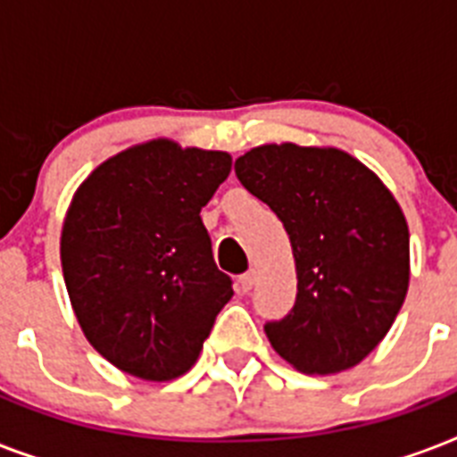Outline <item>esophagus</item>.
Wrapping results in <instances>:
<instances>
[{
  "mask_svg": "<svg viewBox=\"0 0 457 457\" xmlns=\"http://www.w3.org/2000/svg\"><path fill=\"white\" fill-rule=\"evenodd\" d=\"M253 285H256V272L253 270L246 272V275H242V278H239V289H242V292H251V289H253Z\"/></svg>",
  "mask_w": 457,
  "mask_h": 457,
  "instance_id": "1",
  "label": "esophagus"
}]
</instances>
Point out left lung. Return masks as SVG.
Returning a JSON list of instances; mask_svg holds the SVG:
<instances>
[{
  "instance_id": "left-lung-1",
  "label": "left lung",
  "mask_w": 457,
  "mask_h": 457,
  "mask_svg": "<svg viewBox=\"0 0 457 457\" xmlns=\"http://www.w3.org/2000/svg\"><path fill=\"white\" fill-rule=\"evenodd\" d=\"M235 172L282 220L296 261V303L265 325L272 348L305 375L358 365L408 294L411 235L394 194L334 146H256Z\"/></svg>"
}]
</instances>
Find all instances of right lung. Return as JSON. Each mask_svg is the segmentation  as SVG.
Instances as JSON below:
<instances>
[{
  "instance_id": "obj_1",
  "label": "right lung",
  "mask_w": 457,
  "mask_h": 457,
  "mask_svg": "<svg viewBox=\"0 0 457 457\" xmlns=\"http://www.w3.org/2000/svg\"><path fill=\"white\" fill-rule=\"evenodd\" d=\"M229 170V154L152 139L104 161L73 194L61 229L71 305L89 344L128 375H185L235 294L199 215Z\"/></svg>"
}]
</instances>
